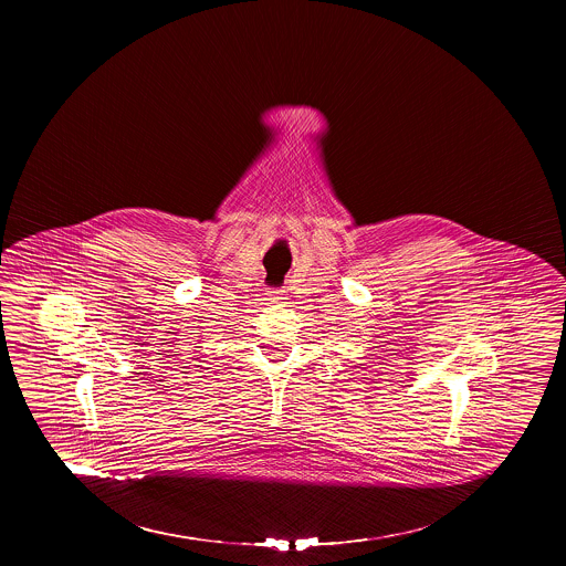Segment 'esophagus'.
Here are the masks:
<instances>
[{
    "label": "esophagus",
    "mask_w": 566,
    "mask_h": 566,
    "mask_svg": "<svg viewBox=\"0 0 566 566\" xmlns=\"http://www.w3.org/2000/svg\"><path fill=\"white\" fill-rule=\"evenodd\" d=\"M271 301H275V303H280L284 296H282V291H270Z\"/></svg>",
    "instance_id": "34e87169"
}]
</instances>
